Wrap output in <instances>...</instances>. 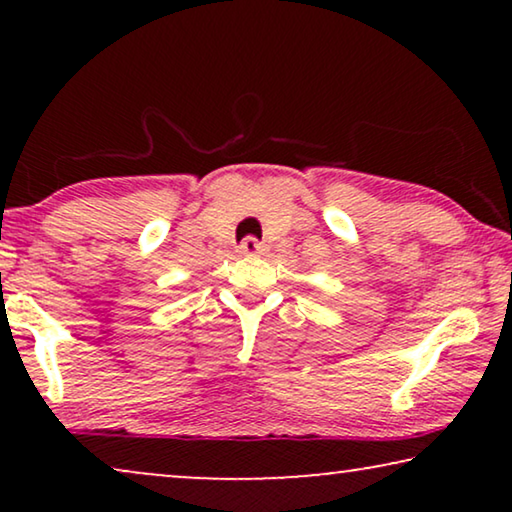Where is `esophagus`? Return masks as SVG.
<instances>
[{
    "label": "esophagus",
    "instance_id": "obj_1",
    "mask_svg": "<svg viewBox=\"0 0 512 512\" xmlns=\"http://www.w3.org/2000/svg\"><path fill=\"white\" fill-rule=\"evenodd\" d=\"M240 251L242 254H247V256H256L258 251H261V242L256 240V237H244V240L240 242Z\"/></svg>",
    "mask_w": 512,
    "mask_h": 512
}]
</instances>
